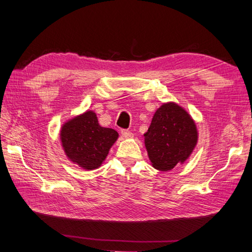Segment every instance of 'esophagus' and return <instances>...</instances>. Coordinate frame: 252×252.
Masks as SVG:
<instances>
[{
  "label": "esophagus",
  "instance_id": "34e87169",
  "mask_svg": "<svg viewBox=\"0 0 252 252\" xmlns=\"http://www.w3.org/2000/svg\"><path fill=\"white\" fill-rule=\"evenodd\" d=\"M121 133L123 136H125V138H130V136H132L131 131H129V130H122Z\"/></svg>",
  "mask_w": 252,
  "mask_h": 252
}]
</instances>
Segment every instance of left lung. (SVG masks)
<instances>
[{
    "label": "left lung",
    "instance_id": "8db88e82",
    "mask_svg": "<svg viewBox=\"0 0 252 252\" xmlns=\"http://www.w3.org/2000/svg\"><path fill=\"white\" fill-rule=\"evenodd\" d=\"M197 127L191 117L176 103L157 110L144 133V143L152 165L169 171L185 162L197 144Z\"/></svg>",
    "mask_w": 252,
    "mask_h": 252
}]
</instances>
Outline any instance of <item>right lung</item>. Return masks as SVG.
Wrapping results in <instances>:
<instances>
[{
    "label": "right lung",
    "instance_id": "add662e5",
    "mask_svg": "<svg viewBox=\"0 0 252 252\" xmlns=\"http://www.w3.org/2000/svg\"><path fill=\"white\" fill-rule=\"evenodd\" d=\"M60 135L67 158L88 170L100 167L119 136L116 130L101 126L93 111L66 122Z\"/></svg>",
    "mask_w": 252,
    "mask_h": 252
}]
</instances>
